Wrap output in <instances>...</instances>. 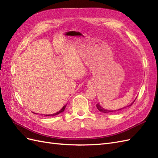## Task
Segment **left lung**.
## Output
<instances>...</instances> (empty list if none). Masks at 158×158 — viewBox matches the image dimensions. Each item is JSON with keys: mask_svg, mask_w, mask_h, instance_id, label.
Listing matches in <instances>:
<instances>
[{"mask_svg": "<svg viewBox=\"0 0 158 158\" xmlns=\"http://www.w3.org/2000/svg\"><path fill=\"white\" fill-rule=\"evenodd\" d=\"M135 101H134L131 105H129L128 106H131L132 105V103H133L134 102H135ZM96 107H97L98 109L99 110V111H101V112L104 113H109V112H113V111H119V110H121V109H122L125 108V107H123V108H122V109H118V110H114V111H109V110H106V109H103L101 106H100L99 103H98V104L96 105Z\"/></svg>", "mask_w": 158, "mask_h": 158, "instance_id": "left-lung-1", "label": "left lung"}]
</instances>
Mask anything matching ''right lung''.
Segmentation results:
<instances>
[{"mask_svg":"<svg viewBox=\"0 0 158 158\" xmlns=\"http://www.w3.org/2000/svg\"><path fill=\"white\" fill-rule=\"evenodd\" d=\"M66 106H66H64L63 108H62V109L60 110L59 111H58V112L56 113L52 114H44V115H46V116H55V115H56V114H59V113H62V112H63V111H64V110L65 109Z\"/></svg>","mask_w":158,"mask_h":158,"instance_id":"add662e5","label":"right lung"}]
</instances>
